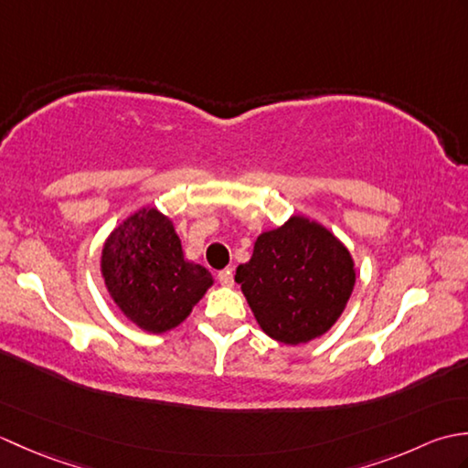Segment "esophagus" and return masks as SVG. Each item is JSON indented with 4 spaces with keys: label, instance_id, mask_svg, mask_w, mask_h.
Listing matches in <instances>:
<instances>
[{
    "label": "esophagus",
    "instance_id": "1",
    "mask_svg": "<svg viewBox=\"0 0 468 468\" xmlns=\"http://www.w3.org/2000/svg\"><path fill=\"white\" fill-rule=\"evenodd\" d=\"M218 282H221L223 285H233V270L231 267H227V270H221L217 273Z\"/></svg>",
    "mask_w": 468,
    "mask_h": 468
}]
</instances>
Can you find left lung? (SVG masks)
<instances>
[{"mask_svg":"<svg viewBox=\"0 0 468 468\" xmlns=\"http://www.w3.org/2000/svg\"><path fill=\"white\" fill-rule=\"evenodd\" d=\"M235 282L261 330L295 346L335 324L350 300L356 271L350 251L325 227L292 217L257 237L251 260L237 267Z\"/></svg>","mask_w":468,"mask_h":468,"instance_id":"8db88e82","label":"left lung"}]
</instances>
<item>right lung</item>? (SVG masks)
Listing matches in <instances>:
<instances>
[{"instance_id":"obj_1","label":"right lung","mask_w":468,"mask_h":468,"mask_svg":"<svg viewBox=\"0 0 468 468\" xmlns=\"http://www.w3.org/2000/svg\"><path fill=\"white\" fill-rule=\"evenodd\" d=\"M102 275L112 300L143 330L161 334L181 324L213 277L185 261L173 223L143 208L108 237Z\"/></svg>"}]
</instances>
